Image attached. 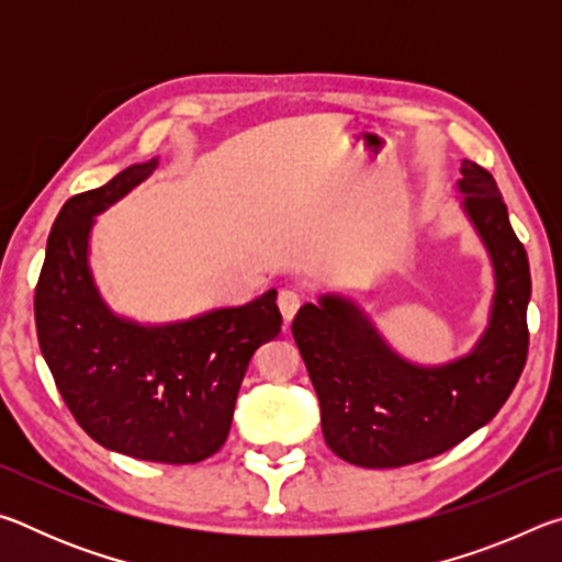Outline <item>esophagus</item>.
<instances>
[{"label": "esophagus", "instance_id": "obj_1", "mask_svg": "<svg viewBox=\"0 0 562 562\" xmlns=\"http://www.w3.org/2000/svg\"><path fill=\"white\" fill-rule=\"evenodd\" d=\"M278 304H280V312L284 319H292L294 315H297L300 304H302V294L294 292V290H282L280 297H278Z\"/></svg>", "mask_w": 562, "mask_h": 562}]
</instances>
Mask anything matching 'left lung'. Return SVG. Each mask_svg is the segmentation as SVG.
Segmentation results:
<instances>
[{
    "label": "left lung",
    "instance_id": "left-lung-1",
    "mask_svg": "<svg viewBox=\"0 0 562 562\" xmlns=\"http://www.w3.org/2000/svg\"><path fill=\"white\" fill-rule=\"evenodd\" d=\"M461 207L493 265L488 325L469 355L416 364L345 294H319L292 319L331 451L364 469H396L453 449L506 404L526 367L530 268L496 180L461 160Z\"/></svg>",
    "mask_w": 562,
    "mask_h": 562
}]
</instances>
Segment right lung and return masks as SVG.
<instances>
[{"label": "right lung", "mask_w": 562, "mask_h": 562, "mask_svg": "<svg viewBox=\"0 0 562 562\" xmlns=\"http://www.w3.org/2000/svg\"><path fill=\"white\" fill-rule=\"evenodd\" d=\"M156 168L158 158L133 164L64 203L46 240L34 317L56 389L81 429L116 453L180 465L225 443L250 359L280 335L282 315L278 290L166 325H140L109 307L89 265L91 231Z\"/></svg>", "instance_id": "right-lung-1"}]
</instances>
